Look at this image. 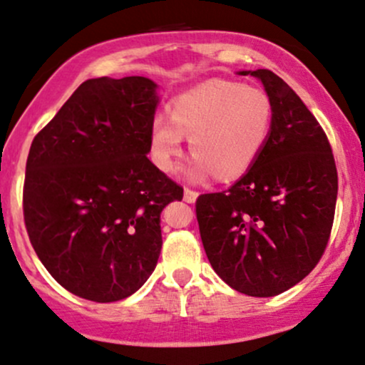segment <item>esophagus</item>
Returning <instances> with one entry per match:
<instances>
[{"mask_svg":"<svg viewBox=\"0 0 365 365\" xmlns=\"http://www.w3.org/2000/svg\"><path fill=\"white\" fill-rule=\"evenodd\" d=\"M198 198V193L195 190H190V187H184V200L187 203H195V200Z\"/></svg>","mask_w":365,"mask_h":365,"instance_id":"1","label":"esophagus"}]
</instances>
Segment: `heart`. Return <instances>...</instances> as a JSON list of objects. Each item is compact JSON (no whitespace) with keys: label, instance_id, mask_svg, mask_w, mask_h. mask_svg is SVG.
<instances>
[{"label":"heart","instance_id":"1","mask_svg":"<svg viewBox=\"0 0 365 365\" xmlns=\"http://www.w3.org/2000/svg\"><path fill=\"white\" fill-rule=\"evenodd\" d=\"M273 127V104L264 90L226 80H210L181 93L170 115L151 121L150 155L156 168L174 174L182 155L184 137L195 153L186 167L191 181L217 172L233 179L259 158Z\"/></svg>","mask_w":365,"mask_h":365}]
</instances>
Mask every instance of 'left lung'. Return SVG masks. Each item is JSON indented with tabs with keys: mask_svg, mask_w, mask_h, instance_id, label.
<instances>
[{
	"mask_svg": "<svg viewBox=\"0 0 365 365\" xmlns=\"http://www.w3.org/2000/svg\"><path fill=\"white\" fill-rule=\"evenodd\" d=\"M261 80L273 104L264 150L233 186L200 195L203 249L235 291L272 297L303 280L327 247L338 170L327 135L294 90L268 69Z\"/></svg>",
	"mask_w": 365,
	"mask_h": 365,
	"instance_id": "1",
	"label": "left lung"
}]
</instances>
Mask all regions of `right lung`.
<instances>
[{
  "label": "right lung",
  "mask_w": 365,
  "mask_h": 365,
  "mask_svg": "<svg viewBox=\"0 0 365 365\" xmlns=\"http://www.w3.org/2000/svg\"><path fill=\"white\" fill-rule=\"evenodd\" d=\"M158 85H80L31 144L24 222L34 252L74 296L113 303L144 285L162 250L160 214L182 187L148 158Z\"/></svg>",
  "instance_id": "1"
}]
</instances>
